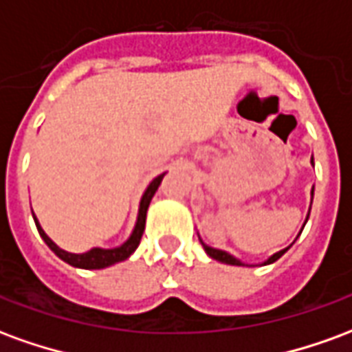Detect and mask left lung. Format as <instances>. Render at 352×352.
Wrapping results in <instances>:
<instances>
[{
	"mask_svg": "<svg viewBox=\"0 0 352 352\" xmlns=\"http://www.w3.org/2000/svg\"><path fill=\"white\" fill-rule=\"evenodd\" d=\"M311 164H313V158H311ZM311 201H313V190H311ZM309 211H311V207H309ZM307 219H309V213H307ZM307 219H305V222H307ZM305 222H303V226H305ZM303 226H302V230H303ZM302 230H300V234H302ZM300 234H298V236H300ZM296 239H298V237H296ZM199 241H201V237H199ZM201 245H204V249H206V252H207V254H209V256H211V258L219 260V262H222V264L247 265V264H245V262H241V260H239V258H236L234 254H230V252L221 251V249H213V247H209V245H206V243H204V241H201ZM292 245H294V241L288 245V247H285V249H280L279 252H275V254H272V256H270V258H267V260H264V262H262V265L273 264L275 260H279L280 256H283V254H285V252H287L288 249L292 247Z\"/></svg>",
	"mask_w": 352,
	"mask_h": 352,
	"instance_id": "1",
	"label": "left lung"
}]
</instances>
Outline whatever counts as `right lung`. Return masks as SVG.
Wrapping results in <instances>:
<instances>
[{
	"label": "right lung",
	"mask_w": 352,
	"mask_h": 352,
	"mask_svg": "<svg viewBox=\"0 0 352 352\" xmlns=\"http://www.w3.org/2000/svg\"><path fill=\"white\" fill-rule=\"evenodd\" d=\"M166 173H162L156 179L151 181V184L146 186V190L143 192V196H141V201H139V211H138V221H135V226L131 230L130 237L124 241L122 245H118V247H113V249H101V247H94L90 251L87 252H80V254H75V252H67L64 249H60L52 239H50L47 234H45V230L41 228V224L37 221V217L34 214V221L35 226L39 230V236L43 237V241L49 245V249L54 254H56L58 258H62L64 262H67L73 267H80V270H103V267H109V265L116 264V262H122V260L130 258L133 251L139 247V241H141V236H143V232H145V221H146V209L151 206V199L158 190V186H160L162 179H164Z\"/></svg>",
	"instance_id": "right-lung-1"
}]
</instances>
